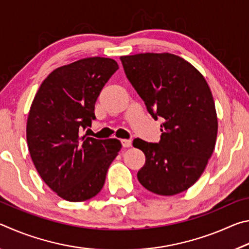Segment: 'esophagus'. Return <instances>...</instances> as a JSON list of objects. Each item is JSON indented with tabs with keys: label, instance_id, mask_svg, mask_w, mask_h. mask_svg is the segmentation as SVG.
<instances>
[{
	"label": "esophagus",
	"instance_id": "1",
	"mask_svg": "<svg viewBox=\"0 0 249 249\" xmlns=\"http://www.w3.org/2000/svg\"><path fill=\"white\" fill-rule=\"evenodd\" d=\"M122 145H123L124 148H128V147L132 146V141H130V140H122Z\"/></svg>",
	"mask_w": 249,
	"mask_h": 249
}]
</instances>
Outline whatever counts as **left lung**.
Here are the masks:
<instances>
[{
  "instance_id": "1",
  "label": "left lung",
  "mask_w": 249,
  "mask_h": 249,
  "mask_svg": "<svg viewBox=\"0 0 249 249\" xmlns=\"http://www.w3.org/2000/svg\"><path fill=\"white\" fill-rule=\"evenodd\" d=\"M125 74L147 111L162 117L157 144L136 138L133 146L145 154L137 178L159 196L188 190L203 174L215 148L217 115L208 82L183 58L169 53L122 56Z\"/></svg>"
}]
</instances>
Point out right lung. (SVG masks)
<instances>
[{
	"mask_svg": "<svg viewBox=\"0 0 249 249\" xmlns=\"http://www.w3.org/2000/svg\"><path fill=\"white\" fill-rule=\"evenodd\" d=\"M119 69L111 58H83L48 74L29 108L26 138L41 179L57 196L81 202L102 190L119 140L80 136L95 119L94 105L105 83Z\"/></svg>",
	"mask_w": 249,
	"mask_h": 249,
	"instance_id": "right-lung-1",
	"label": "right lung"
}]
</instances>
